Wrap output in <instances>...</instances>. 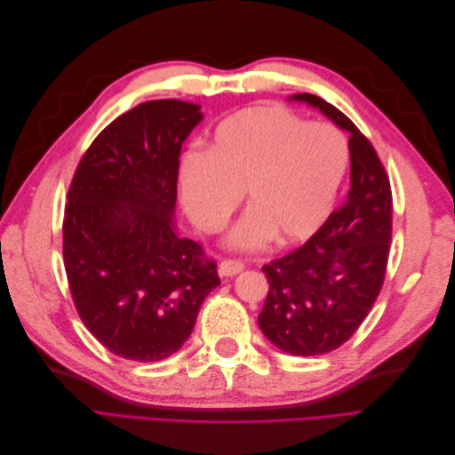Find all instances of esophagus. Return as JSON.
<instances>
[{"label": "esophagus", "mask_w": 455, "mask_h": 455, "mask_svg": "<svg viewBox=\"0 0 455 455\" xmlns=\"http://www.w3.org/2000/svg\"><path fill=\"white\" fill-rule=\"evenodd\" d=\"M243 269H244L243 261L241 259H231V258L222 259V261H220V266H218V271H220V275H222V277H233V275L241 273Z\"/></svg>", "instance_id": "34e87169"}]
</instances>
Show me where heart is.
Instances as JSON below:
<instances>
[{
  "mask_svg": "<svg viewBox=\"0 0 455 455\" xmlns=\"http://www.w3.org/2000/svg\"><path fill=\"white\" fill-rule=\"evenodd\" d=\"M349 164V144L328 123H307L283 106H251L216 127L209 151L180 164V196L194 224L222 229L246 191L252 209L231 231L237 249H258L275 233L309 239L332 212Z\"/></svg>",
  "mask_w": 455,
  "mask_h": 455,
  "instance_id": "b5f03b06",
  "label": "heart"
}]
</instances>
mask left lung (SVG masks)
I'll list each match as a JSON object with an SVG mask.
<instances>
[{
  "label": "left lung",
  "mask_w": 455,
  "mask_h": 455,
  "mask_svg": "<svg viewBox=\"0 0 455 455\" xmlns=\"http://www.w3.org/2000/svg\"><path fill=\"white\" fill-rule=\"evenodd\" d=\"M307 102L349 132L351 189L306 244L261 267L269 291L258 324L281 351L324 355L343 346L366 319L385 279L393 231L389 176L374 146L338 108Z\"/></svg>",
  "instance_id": "left-lung-1"
}]
</instances>
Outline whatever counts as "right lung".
Here are the masks:
<instances>
[{
	"mask_svg": "<svg viewBox=\"0 0 455 455\" xmlns=\"http://www.w3.org/2000/svg\"><path fill=\"white\" fill-rule=\"evenodd\" d=\"M197 104L149 100L119 116L81 157L68 189L62 254L79 319L117 356L157 363L182 347L216 261L174 228L180 151Z\"/></svg>",
	"mask_w": 455,
	"mask_h": 455,
	"instance_id": "add662e5",
	"label": "right lung"
}]
</instances>
